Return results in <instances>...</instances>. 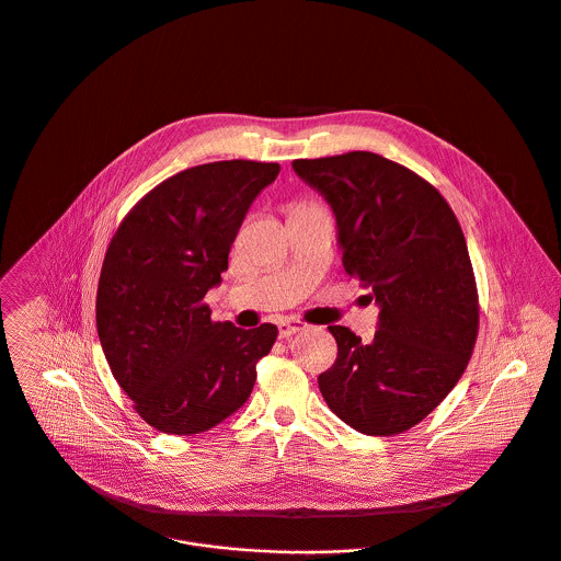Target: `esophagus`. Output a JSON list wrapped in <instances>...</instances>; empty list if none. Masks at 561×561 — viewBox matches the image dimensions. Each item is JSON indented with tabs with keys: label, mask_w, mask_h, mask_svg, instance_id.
Segmentation results:
<instances>
[{
	"label": "esophagus",
	"mask_w": 561,
	"mask_h": 561,
	"mask_svg": "<svg viewBox=\"0 0 561 561\" xmlns=\"http://www.w3.org/2000/svg\"><path fill=\"white\" fill-rule=\"evenodd\" d=\"M305 327H307V324H305L302 320H280V322H278V335H280V337H289V335L302 331Z\"/></svg>",
	"instance_id": "34e87169"
}]
</instances>
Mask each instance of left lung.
Listing matches in <instances>:
<instances>
[{"label":"left lung","mask_w":561,"mask_h":561,"mask_svg":"<svg viewBox=\"0 0 561 561\" xmlns=\"http://www.w3.org/2000/svg\"><path fill=\"white\" fill-rule=\"evenodd\" d=\"M335 215L346 274L379 307L375 337L333 324L337 357L318 377L353 430L392 436L423 421L456 386L478 335V291L456 215L410 169L351 151L294 160Z\"/></svg>","instance_id":"8db88e82"}]
</instances>
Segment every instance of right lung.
Instances as JSON below:
<instances>
[{"label": "right lung", "mask_w": 561, "mask_h": 561, "mask_svg": "<svg viewBox=\"0 0 561 561\" xmlns=\"http://www.w3.org/2000/svg\"><path fill=\"white\" fill-rule=\"evenodd\" d=\"M278 171L252 160L186 169L145 195L107 248L99 340L116 381L160 432L199 434L237 412L276 342L274 324L213 322L204 296L221 283L252 202Z\"/></svg>", "instance_id": "add662e5"}]
</instances>
